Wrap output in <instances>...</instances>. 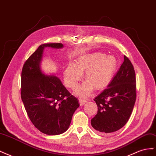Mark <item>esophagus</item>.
<instances>
[{"label": "esophagus", "instance_id": "obj_1", "mask_svg": "<svg viewBox=\"0 0 156 156\" xmlns=\"http://www.w3.org/2000/svg\"><path fill=\"white\" fill-rule=\"evenodd\" d=\"M79 100L80 105H83L84 104H85V103L87 102V100H85V99H84L83 98H80L79 99Z\"/></svg>", "mask_w": 156, "mask_h": 156}]
</instances>
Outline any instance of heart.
Here are the masks:
<instances>
[{"label":"heart","mask_w":156,"mask_h":156,"mask_svg":"<svg viewBox=\"0 0 156 156\" xmlns=\"http://www.w3.org/2000/svg\"><path fill=\"white\" fill-rule=\"evenodd\" d=\"M117 64L116 58L112 55L107 56L99 52L82 55L75 60V64L70 63L66 67V84L70 88H75L83 77V72L86 70L84 78L87 81L77 90V93L87 96L94 88L100 90L109 84Z\"/></svg>","instance_id":"1"}]
</instances>
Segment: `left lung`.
I'll use <instances>...</instances> for the list:
<instances>
[{
	"mask_svg": "<svg viewBox=\"0 0 156 156\" xmlns=\"http://www.w3.org/2000/svg\"><path fill=\"white\" fill-rule=\"evenodd\" d=\"M124 62L110 84L94 101L98 106L91 125L101 133L121 129L128 121L136 100V78L133 64L124 56Z\"/></svg>",
	"mask_w": 156,
	"mask_h": 156,
	"instance_id": "left-lung-1",
	"label": "left lung"
}]
</instances>
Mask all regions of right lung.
Segmentation results:
<instances>
[{"label": "right lung", "instance_id": "obj_1", "mask_svg": "<svg viewBox=\"0 0 156 156\" xmlns=\"http://www.w3.org/2000/svg\"><path fill=\"white\" fill-rule=\"evenodd\" d=\"M47 47L60 49L63 45L42 44L26 60L21 72V96L34 126L44 134L56 135L68 129L79 104L58 77L41 72L40 64Z\"/></svg>", "mask_w": 156, "mask_h": 156}]
</instances>
